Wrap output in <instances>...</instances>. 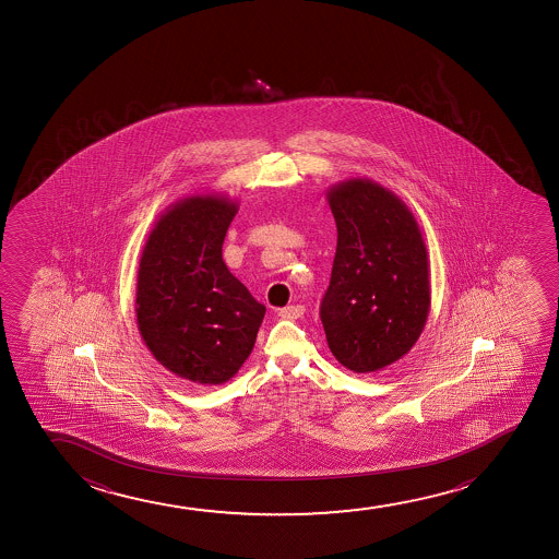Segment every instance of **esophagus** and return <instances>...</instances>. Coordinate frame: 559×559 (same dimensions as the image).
I'll use <instances>...</instances> for the list:
<instances>
[{
	"label": "esophagus",
	"instance_id": "1",
	"mask_svg": "<svg viewBox=\"0 0 559 559\" xmlns=\"http://www.w3.org/2000/svg\"><path fill=\"white\" fill-rule=\"evenodd\" d=\"M304 313H306V307L288 306L284 307V309H281V311H278V317H281V319H284V321H296V319H299V317H304Z\"/></svg>",
	"mask_w": 559,
	"mask_h": 559
}]
</instances>
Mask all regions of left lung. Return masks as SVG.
Returning a JSON list of instances; mask_svg holds the SVG:
<instances>
[{"mask_svg":"<svg viewBox=\"0 0 559 559\" xmlns=\"http://www.w3.org/2000/svg\"><path fill=\"white\" fill-rule=\"evenodd\" d=\"M326 199L337 246L322 326L332 355L368 374L405 357L426 326L428 250L405 202L372 179L340 181Z\"/></svg>","mask_w":559,"mask_h":559,"instance_id":"8db88e82","label":"left lung"}]
</instances>
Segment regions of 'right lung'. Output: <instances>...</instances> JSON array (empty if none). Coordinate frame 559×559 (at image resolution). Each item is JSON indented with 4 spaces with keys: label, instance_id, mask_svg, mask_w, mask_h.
Returning <instances> with one entry per match:
<instances>
[{
    "label": "right lung",
    "instance_id": "1",
    "mask_svg": "<svg viewBox=\"0 0 559 559\" xmlns=\"http://www.w3.org/2000/svg\"><path fill=\"white\" fill-rule=\"evenodd\" d=\"M237 212V200L222 194L177 200L154 223L139 260V334L162 367L200 385L237 374L265 314L223 261Z\"/></svg>",
    "mask_w": 559,
    "mask_h": 559
}]
</instances>
